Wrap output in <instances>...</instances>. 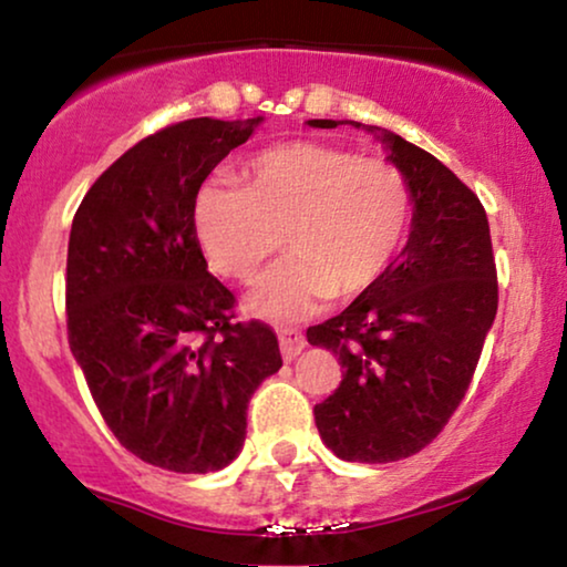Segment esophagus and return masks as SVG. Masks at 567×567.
Masks as SVG:
<instances>
[{
	"label": "esophagus",
	"mask_w": 567,
	"mask_h": 567,
	"mask_svg": "<svg viewBox=\"0 0 567 567\" xmlns=\"http://www.w3.org/2000/svg\"><path fill=\"white\" fill-rule=\"evenodd\" d=\"M277 337H279V352H282V358L285 360H296L300 352L306 350V337L300 334L298 329H279L277 331Z\"/></svg>",
	"instance_id": "esophagus-1"
}]
</instances>
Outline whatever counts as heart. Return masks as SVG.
<instances>
[{"label": "heart", "mask_w": 567, "mask_h": 567, "mask_svg": "<svg viewBox=\"0 0 567 567\" xmlns=\"http://www.w3.org/2000/svg\"><path fill=\"white\" fill-rule=\"evenodd\" d=\"M410 213L412 194L396 165L285 142L254 155L240 186L228 178L202 186L194 228L209 267L233 282H248L279 244L290 248L248 303L264 319L298 321L331 296L373 288L402 246Z\"/></svg>", "instance_id": "1"}]
</instances>
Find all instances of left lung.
<instances>
[{"instance_id":"left-lung-1","label":"left lung","mask_w":567,"mask_h":567,"mask_svg":"<svg viewBox=\"0 0 567 567\" xmlns=\"http://www.w3.org/2000/svg\"><path fill=\"white\" fill-rule=\"evenodd\" d=\"M334 130L337 121L311 118ZM371 132L412 194L404 251L342 313L306 331L342 362V383L313 406L321 441L344 462L417 454L462 404L497 311V271L477 194L437 157L381 126Z\"/></svg>"}]
</instances>
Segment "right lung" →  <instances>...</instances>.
<instances>
[{"label": "right lung", "mask_w": 567, "mask_h": 567, "mask_svg": "<svg viewBox=\"0 0 567 567\" xmlns=\"http://www.w3.org/2000/svg\"><path fill=\"white\" fill-rule=\"evenodd\" d=\"M246 121L188 118L126 150L78 207L66 251V331L105 425L142 462L181 474L228 466L256 386L282 368L275 331L236 321L207 271L194 199Z\"/></svg>", "instance_id": "right-lung-1"}]
</instances>
